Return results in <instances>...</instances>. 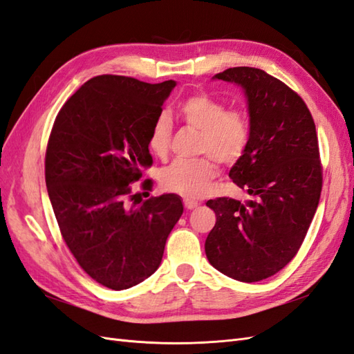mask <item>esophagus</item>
I'll return each mask as SVG.
<instances>
[{"instance_id":"1","label":"esophagus","mask_w":354,"mask_h":354,"mask_svg":"<svg viewBox=\"0 0 354 354\" xmlns=\"http://www.w3.org/2000/svg\"><path fill=\"white\" fill-rule=\"evenodd\" d=\"M184 206H185V209L192 211V209H196V207L198 206V202H196V201H189V198H185V201H184Z\"/></svg>"}]
</instances>
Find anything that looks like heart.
Instances as JSON below:
<instances>
[{"label": "heart", "instance_id": "b5f03b06", "mask_svg": "<svg viewBox=\"0 0 354 354\" xmlns=\"http://www.w3.org/2000/svg\"><path fill=\"white\" fill-rule=\"evenodd\" d=\"M178 116L188 127L198 130L197 153L206 157L194 160H175L160 171V184L167 192L187 198L205 194L216 176V162L233 166L245 153L250 142L248 116L209 94H189L178 104ZM174 125L167 113H160L148 131V148L152 156L166 158L171 145ZM214 159L212 160V158Z\"/></svg>", "mask_w": 354, "mask_h": 354}]
</instances>
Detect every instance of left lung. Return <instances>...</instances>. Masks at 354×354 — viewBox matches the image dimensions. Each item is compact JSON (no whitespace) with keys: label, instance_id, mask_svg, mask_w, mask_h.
Wrapping results in <instances>:
<instances>
[{"label":"left lung","instance_id":"left-lung-1","mask_svg":"<svg viewBox=\"0 0 354 354\" xmlns=\"http://www.w3.org/2000/svg\"><path fill=\"white\" fill-rule=\"evenodd\" d=\"M214 79L247 98L250 142L229 176L251 201H207L216 223L205 242L209 263L242 283L275 275L301 248L322 193L315 124L304 100L266 71L233 67Z\"/></svg>","mask_w":354,"mask_h":354}]
</instances>
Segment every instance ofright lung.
I'll list each match as a JSON object with an SVG mask.
<instances>
[{
    "instance_id": "1",
    "label": "right lung",
    "mask_w": 354,
    "mask_h": 354,
    "mask_svg": "<svg viewBox=\"0 0 354 354\" xmlns=\"http://www.w3.org/2000/svg\"><path fill=\"white\" fill-rule=\"evenodd\" d=\"M175 80L89 79L61 107L48 142L44 176L53 214L71 254L112 290L151 277L184 212L176 194L134 201L131 183L152 165L148 131Z\"/></svg>"
}]
</instances>
